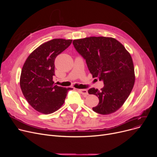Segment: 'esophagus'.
I'll return each mask as SVG.
<instances>
[{"instance_id":"34e87169","label":"esophagus","mask_w":157,"mask_h":157,"mask_svg":"<svg viewBox=\"0 0 157 157\" xmlns=\"http://www.w3.org/2000/svg\"><path fill=\"white\" fill-rule=\"evenodd\" d=\"M78 91L79 93H81L82 95H87L88 94L87 90L85 89H79Z\"/></svg>"}]
</instances>
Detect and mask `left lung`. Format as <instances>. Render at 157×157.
Listing matches in <instances>:
<instances>
[{"instance_id": "1", "label": "left lung", "mask_w": 157, "mask_h": 157, "mask_svg": "<svg viewBox=\"0 0 157 157\" xmlns=\"http://www.w3.org/2000/svg\"><path fill=\"white\" fill-rule=\"evenodd\" d=\"M72 44L86 60L93 78H98L104 85L101 90L92 88L88 91L99 99L92 109L101 114L117 111L124 104L134 85V67L130 53L112 37H90L74 40Z\"/></svg>"}]
</instances>
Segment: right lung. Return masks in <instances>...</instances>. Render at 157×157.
<instances>
[{
    "instance_id": "1",
    "label": "right lung",
    "mask_w": 157,
    "mask_h": 157,
    "mask_svg": "<svg viewBox=\"0 0 157 157\" xmlns=\"http://www.w3.org/2000/svg\"><path fill=\"white\" fill-rule=\"evenodd\" d=\"M71 39H55L41 44L25 62L21 72L20 87L27 102L45 114L59 109L71 88L54 85L55 60L71 44Z\"/></svg>"
}]
</instances>
